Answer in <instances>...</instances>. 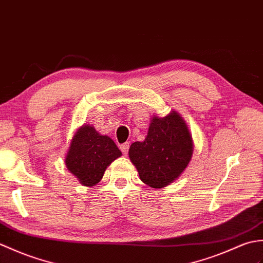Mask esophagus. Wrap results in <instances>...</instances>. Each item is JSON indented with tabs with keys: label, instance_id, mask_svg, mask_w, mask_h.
I'll list each match as a JSON object with an SVG mask.
<instances>
[{
	"label": "esophagus",
	"instance_id": "1",
	"mask_svg": "<svg viewBox=\"0 0 263 263\" xmlns=\"http://www.w3.org/2000/svg\"><path fill=\"white\" fill-rule=\"evenodd\" d=\"M119 148H120V151L122 152V154H124V155H127V153H128V149H129V144H128V143L121 144L120 146H119Z\"/></svg>",
	"mask_w": 263,
	"mask_h": 263
}]
</instances>
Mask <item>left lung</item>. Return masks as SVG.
I'll list each match as a JSON object with an SVG mask.
<instances>
[{"label":"left lung","instance_id":"1","mask_svg":"<svg viewBox=\"0 0 263 263\" xmlns=\"http://www.w3.org/2000/svg\"><path fill=\"white\" fill-rule=\"evenodd\" d=\"M194 139L184 119L176 110L165 117L151 118L143 142L130 145L129 160L139 178L152 188L161 189L177 180L191 161Z\"/></svg>","mask_w":263,"mask_h":263}]
</instances>
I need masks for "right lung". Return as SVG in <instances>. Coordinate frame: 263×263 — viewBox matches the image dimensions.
Returning <instances> with one entry per match:
<instances>
[{
	"instance_id": "obj_1",
	"label": "right lung",
	"mask_w": 263,
	"mask_h": 263,
	"mask_svg": "<svg viewBox=\"0 0 263 263\" xmlns=\"http://www.w3.org/2000/svg\"><path fill=\"white\" fill-rule=\"evenodd\" d=\"M119 156L121 152L111 138L85 124L78 128L69 142L65 164L81 184L93 186L100 182L107 167Z\"/></svg>"
}]
</instances>
